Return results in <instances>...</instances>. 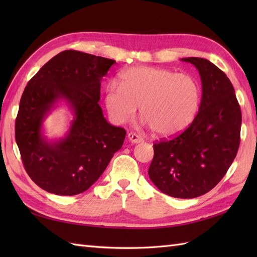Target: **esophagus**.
I'll return each instance as SVG.
<instances>
[{"mask_svg": "<svg viewBox=\"0 0 257 257\" xmlns=\"http://www.w3.org/2000/svg\"><path fill=\"white\" fill-rule=\"evenodd\" d=\"M128 139L132 141L133 144H140L144 141V138L136 133H129L128 134Z\"/></svg>", "mask_w": 257, "mask_h": 257, "instance_id": "obj_1", "label": "esophagus"}]
</instances>
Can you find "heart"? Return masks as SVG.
I'll use <instances>...</instances> for the list:
<instances>
[{
  "mask_svg": "<svg viewBox=\"0 0 257 257\" xmlns=\"http://www.w3.org/2000/svg\"><path fill=\"white\" fill-rule=\"evenodd\" d=\"M202 98L194 76L159 67H133L120 76V86L108 84L105 103L117 123L132 120L140 106L143 118L157 136L172 137L194 121Z\"/></svg>",
  "mask_w": 257,
  "mask_h": 257,
  "instance_id": "1",
  "label": "heart"
}]
</instances>
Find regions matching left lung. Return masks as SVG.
<instances>
[{"label": "left lung", "mask_w": 257, "mask_h": 257, "mask_svg": "<svg viewBox=\"0 0 257 257\" xmlns=\"http://www.w3.org/2000/svg\"><path fill=\"white\" fill-rule=\"evenodd\" d=\"M182 61L199 70V112L183 133L154 144L148 173L161 192L192 199L214 188L231 167L241 140L242 113L233 85L219 67L200 57Z\"/></svg>", "instance_id": "1"}]
</instances>
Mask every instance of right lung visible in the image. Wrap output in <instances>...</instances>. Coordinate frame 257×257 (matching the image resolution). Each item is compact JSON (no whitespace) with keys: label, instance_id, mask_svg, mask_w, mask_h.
Returning a JSON list of instances; mask_svg holds the SVG:
<instances>
[{"label":"right lung","instance_id":"add662e5","mask_svg":"<svg viewBox=\"0 0 257 257\" xmlns=\"http://www.w3.org/2000/svg\"><path fill=\"white\" fill-rule=\"evenodd\" d=\"M113 59L64 51L33 77L21 97L15 140L25 170L38 187L57 195L85 192L122 147L125 130L102 114L100 80ZM61 99L74 112L69 134L50 143L41 134L46 114Z\"/></svg>","mask_w":257,"mask_h":257}]
</instances>
